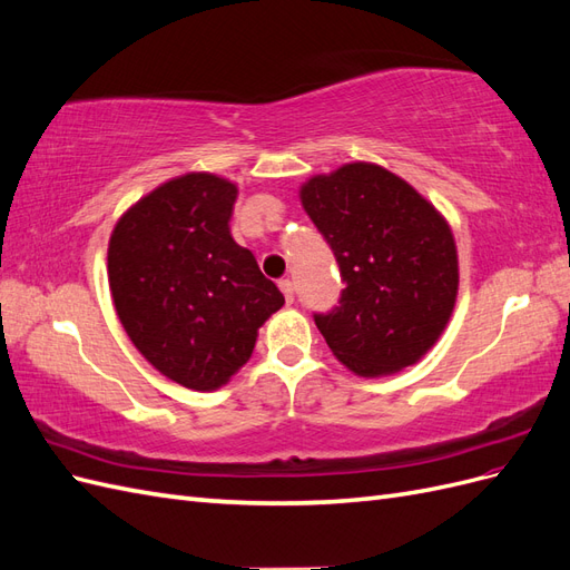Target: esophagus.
<instances>
[{
	"mask_svg": "<svg viewBox=\"0 0 570 570\" xmlns=\"http://www.w3.org/2000/svg\"><path fill=\"white\" fill-rule=\"evenodd\" d=\"M281 289H283L287 304L295 302V283H292L289 278H285V281H281Z\"/></svg>",
	"mask_w": 570,
	"mask_h": 570,
	"instance_id": "obj_1",
	"label": "esophagus"
}]
</instances>
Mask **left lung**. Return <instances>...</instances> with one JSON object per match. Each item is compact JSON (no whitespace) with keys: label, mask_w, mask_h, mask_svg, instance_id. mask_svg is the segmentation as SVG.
Masks as SVG:
<instances>
[{"label":"left lung","mask_w":570,"mask_h":570,"mask_svg":"<svg viewBox=\"0 0 570 570\" xmlns=\"http://www.w3.org/2000/svg\"><path fill=\"white\" fill-rule=\"evenodd\" d=\"M299 197L344 285L337 306L314 314L327 347L358 375L416 364L456 302L450 226L409 183L373 164L316 176Z\"/></svg>","instance_id":"8db88e82"}]
</instances>
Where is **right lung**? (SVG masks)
Listing matches in <instances>:
<instances>
[{"label":"right lung","mask_w":570,"mask_h":570,"mask_svg":"<svg viewBox=\"0 0 570 570\" xmlns=\"http://www.w3.org/2000/svg\"><path fill=\"white\" fill-rule=\"evenodd\" d=\"M237 187L212 174L168 180L116 223V314L149 364L189 390H214L247 364L283 292L230 235Z\"/></svg>","instance_id":"obj_1"}]
</instances>
